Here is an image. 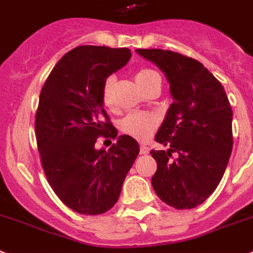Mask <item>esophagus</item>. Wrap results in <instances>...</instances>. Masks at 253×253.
<instances>
[{
    "mask_svg": "<svg viewBox=\"0 0 253 253\" xmlns=\"http://www.w3.org/2000/svg\"><path fill=\"white\" fill-rule=\"evenodd\" d=\"M148 152H150V148H148L147 146L142 144L141 148H139V153H141V155H148Z\"/></svg>",
    "mask_w": 253,
    "mask_h": 253,
    "instance_id": "esophagus-1",
    "label": "esophagus"
}]
</instances>
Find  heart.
I'll use <instances>...</instances> for the list:
<instances>
[{
	"label": "heart",
	"mask_w": 253,
	"mask_h": 253,
	"mask_svg": "<svg viewBox=\"0 0 253 253\" xmlns=\"http://www.w3.org/2000/svg\"><path fill=\"white\" fill-rule=\"evenodd\" d=\"M116 78L110 75L105 79L102 84V101L106 106H112L114 103V88H115ZM135 82L143 90L150 88L153 84H161V78L159 73L152 69H139L135 73ZM157 119L152 114L147 112H130L120 122V129L124 134L138 139V141H147L152 135L153 129L156 128Z\"/></svg>",
	"instance_id": "heart-1"
}]
</instances>
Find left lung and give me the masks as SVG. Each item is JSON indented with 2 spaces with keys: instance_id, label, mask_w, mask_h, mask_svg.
<instances>
[{
  "instance_id": "1",
  "label": "left lung",
  "mask_w": 253,
  "mask_h": 253,
  "mask_svg": "<svg viewBox=\"0 0 253 253\" xmlns=\"http://www.w3.org/2000/svg\"><path fill=\"white\" fill-rule=\"evenodd\" d=\"M165 74L172 103L156 133L166 151L152 187L166 205L194 209L210 197L225 172L233 148V111L224 87L197 60L166 49H135ZM172 153L177 159L170 160Z\"/></svg>"
}]
</instances>
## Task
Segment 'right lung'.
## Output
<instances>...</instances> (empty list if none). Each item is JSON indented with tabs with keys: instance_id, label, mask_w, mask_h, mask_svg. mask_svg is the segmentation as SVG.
I'll return each mask as SVG.
<instances>
[{
	"instance_id": "add662e5",
	"label": "right lung",
	"mask_w": 253,
	"mask_h": 253,
	"mask_svg": "<svg viewBox=\"0 0 253 253\" xmlns=\"http://www.w3.org/2000/svg\"><path fill=\"white\" fill-rule=\"evenodd\" d=\"M130 57L129 48L79 46L62 56L41 90L36 137L43 170L60 200L83 215H100L118 202L139 153L138 142L126 134L109 151L94 147L100 135H118L101 90Z\"/></svg>"
}]
</instances>
